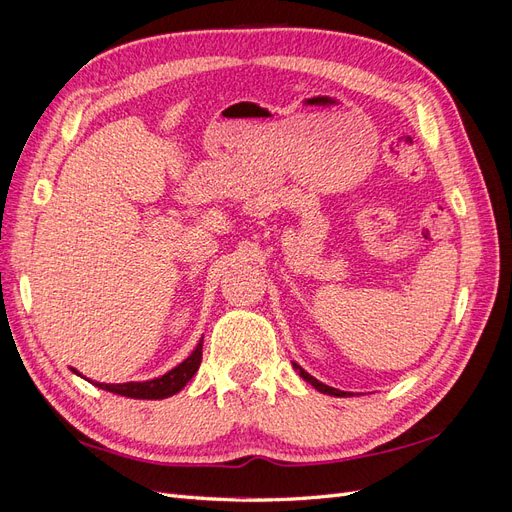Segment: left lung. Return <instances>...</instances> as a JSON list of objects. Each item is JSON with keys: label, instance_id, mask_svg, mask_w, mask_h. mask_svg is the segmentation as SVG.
Listing matches in <instances>:
<instances>
[{"label": "left lung", "instance_id": "1", "mask_svg": "<svg viewBox=\"0 0 512 512\" xmlns=\"http://www.w3.org/2000/svg\"><path fill=\"white\" fill-rule=\"evenodd\" d=\"M292 367H294V371H299V376H301L305 382L312 384L316 391H320V393H324V395H333V397H348V395H352V393H346V391L333 389V386H327L324 382H318L314 376H309L307 371H305L301 365H297V363H292Z\"/></svg>", "mask_w": 512, "mask_h": 512}]
</instances>
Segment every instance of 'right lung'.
<instances>
[{"instance_id": "1", "label": "right lung", "mask_w": 512, "mask_h": 512, "mask_svg": "<svg viewBox=\"0 0 512 512\" xmlns=\"http://www.w3.org/2000/svg\"><path fill=\"white\" fill-rule=\"evenodd\" d=\"M200 361H203V339H200L198 346L192 350L188 359L181 361L170 371H166V374L160 378L145 380V382H123V384L96 382V386L102 391L123 395V397H132V399H166L170 395L179 393L183 386L194 378V374L200 367Z\"/></svg>"}]
</instances>
